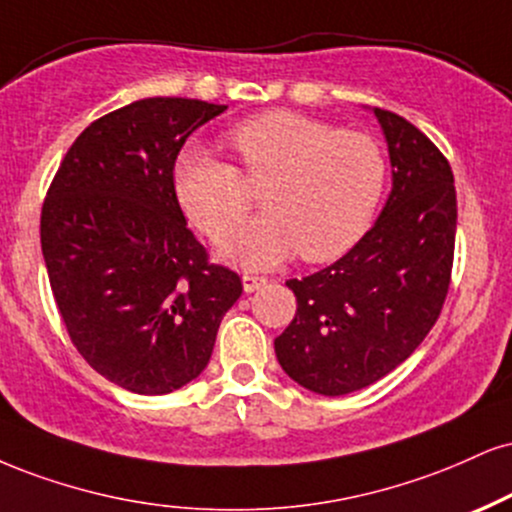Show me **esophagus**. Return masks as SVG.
<instances>
[{
    "mask_svg": "<svg viewBox=\"0 0 512 512\" xmlns=\"http://www.w3.org/2000/svg\"><path fill=\"white\" fill-rule=\"evenodd\" d=\"M267 283H269L267 276L245 274V276H243V291H245V293H255V291H260L262 286H267Z\"/></svg>",
    "mask_w": 512,
    "mask_h": 512,
    "instance_id": "34e87169",
    "label": "esophagus"
}]
</instances>
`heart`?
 <instances>
[{"label":"heart","instance_id":"heart-1","mask_svg":"<svg viewBox=\"0 0 512 512\" xmlns=\"http://www.w3.org/2000/svg\"><path fill=\"white\" fill-rule=\"evenodd\" d=\"M229 145L240 171L200 143H188L171 166L178 205L214 243L229 238L250 209V190L239 174L264 183L260 200L267 212L231 238L226 260L269 269L300 252L305 262H331L372 229L389 176L372 135L274 109L233 126Z\"/></svg>","mask_w":512,"mask_h":512}]
</instances>
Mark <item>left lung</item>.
<instances>
[{
    "label": "left lung",
    "instance_id": "1",
    "mask_svg": "<svg viewBox=\"0 0 512 512\" xmlns=\"http://www.w3.org/2000/svg\"><path fill=\"white\" fill-rule=\"evenodd\" d=\"M389 145L393 188L379 219L331 267L291 279L298 310L276 336L283 372L307 391L346 396L415 353L451 286L453 171L403 116L374 109Z\"/></svg>",
    "mask_w": 512,
    "mask_h": 512
}]
</instances>
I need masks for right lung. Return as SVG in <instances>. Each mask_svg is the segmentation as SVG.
I'll use <instances>...</instances> for the list:
<instances>
[{
  "mask_svg": "<svg viewBox=\"0 0 512 512\" xmlns=\"http://www.w3.org/2000/svg\"><path fill=\"white\" fill-rule=\"evenodd\" d=\"M224 104L147 97L92 121L69 147L40 217L49 286L73 346L121 389L162 396L212 357L243 293L188 229L171 166Z\"/></svg>",
  "mask_w": 512,
  "mask_h": 512,
  "instance_id": "right-lung-1",
  "label": "right lung"
}]
</instances>
